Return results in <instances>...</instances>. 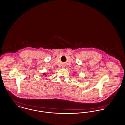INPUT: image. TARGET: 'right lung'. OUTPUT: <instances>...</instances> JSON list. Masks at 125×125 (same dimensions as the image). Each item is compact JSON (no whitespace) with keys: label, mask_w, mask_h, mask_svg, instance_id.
I'll return each mask as SVG.
<instances>
[{"label":"right lung","mask_w":125,"mask_h":125,"mask_svg":"<svg viewBox=\"0 0 125 125\" xmlns=\"http://www.w3.org/2000/svg\"><path fill=\"white\" fill-rule=\"evenodd\" d=\"M43 75H45V76H47V75H46V73H44V74H43Z\"/></svg>","instance_id":"1"}]
</instances>
